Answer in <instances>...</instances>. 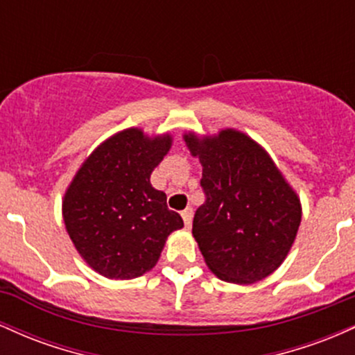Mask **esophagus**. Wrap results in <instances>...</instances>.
<instances>
[{"label": "esophagus", "mask_w": 355, "mask_h": 355, "mask_svg": "<svg viewBox=\"0 0 355 355\" xmlns=\"http://www.w3.org/2000/svg\"><path fill=\"white\" fill-rule=\"evenodd\" d=\"M182 218H183V223H185L187 227H190L191 225V218H193V210L190 209H185L182 211Z\"/></svg>", "instance_id": "34e87169"}]
</instances>
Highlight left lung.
<instances>
[{
	"instance_id": "1",
	"label": "left lung",
	"mask_w": 355,
	"mask_h": 355,
	"mask_svg": "<svg viewBox=\"0 0 355 355\" xmlns=\"http://www.w3.org/2000/svg\"><path fill=\"white\" fill-rule=\"evenodd\" d=\"M203 166L205 202L191 234L218 279L252 284L282 263L300 225V202L270 157L243 133L215 138L185 135Z\"/></svg>"
}]
</instances>
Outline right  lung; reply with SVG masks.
<instances>
[{
  "mask_svg": "<svg viewBox=\"0 0 355 355\" xmlns=\"http://www.w3.org/2000/svg\"><path fill=\"white\" fill-rule=\"evenodd\" d=\"M172 145L130 128L95 150L64 195L63 218L80 255L108 279L148 272L173 230L183 227L150 175Z\"/></svg>",
  "mask_w": 355,
  "mask_h": 355,
  "instance_id": "add662e5",
  "label": "right lung"
}]
</instances>
